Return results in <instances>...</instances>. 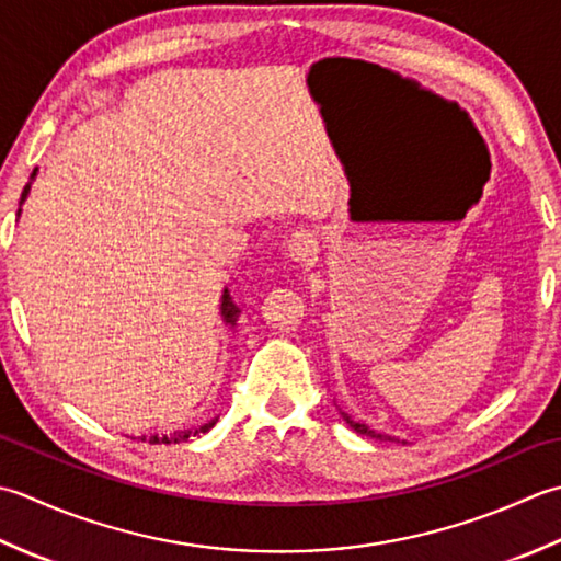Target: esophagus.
<instances>
[{"mask_svg":"<svg viewBox=\"0 0 561 561\" xmlns=\"http://www.w3.org/2000/svg\"><path fill=\"white\" fill-rule=\"evenodd\" d=\"M317 254V232L312 227H300V230H295L288 237V256L293 261H312Z\"/></svg>","mask_w":561,"mask_h":561,"instance_id":"34e87169","label":"esophagus"}]
</instances>
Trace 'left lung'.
<instances>
[{"label": "left lung", "mask_w": 561, "mask_h": 561, "mask_svg": "<svg viewBox=\"0 0 561 561\" xmlns=\"http://www.w3.org/2000/svg\"><path fill=\"white\" fill-rule=\"evenodd\" d=\"M341 416H344L346 424H348L353 431H356V433H360V436H370V438H380V440H382V433H375V431H370L365 424H358V421H353V419L346 414V411H341ZM390 440H392V438H390Z\"/></svg>", "instance_id": "1"}]
</instances>
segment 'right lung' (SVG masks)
I'll list each match as a JSON object with an SVG mask.
<instances>
[{"mask_svg":"<svg viewBox=\"0 0 561 561\" xmlns=\"http://www.w3.org/2000/svg\"><path fill=\"white\" fill-rule=\"evenodd\" d=\"M36 171L38 169H33V174H31V179L36 176ZM28 188L31 186H26L24 188V193H21V201H24L26 196H28ZM237 317H239V307H237V302L232 300V295L225 290V295H222V319L227 324H232L234 327V322H237ZM215 426V421H208V424H203L201 428H193V431H174V433H167V436H150V438H145L142 436V440H147L150 445H169V443H181V440H188L191 436H198V433H205V431H210Z\"/></svg>","mask_w":561,"mask_h":561,"instance_id":"1","label":"right lung"}]
</instances>
